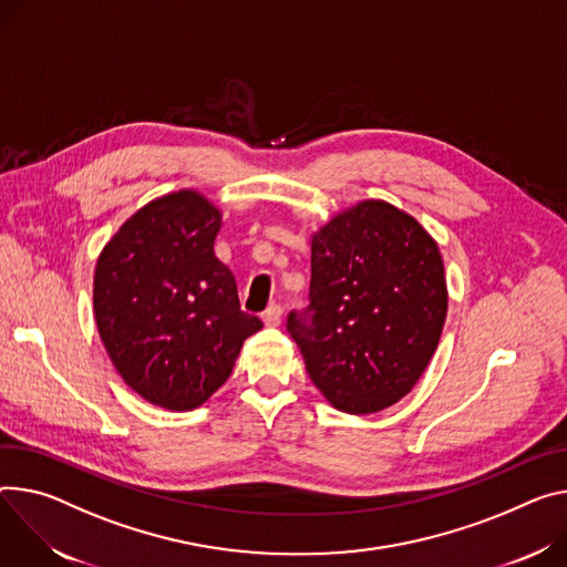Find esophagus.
<instances>
[{
  "label": "esophagus",
  "mask_w": 567,
  "mask_h": 567,
  "mask_svg": "<svg viewBox=\"0 0 567 567\" xmlns=\"http://www.w3.org/2000/svg\"><path fill=\"white\" fill-rule=\"evenodd\" d=\"M280 319H282V307H280V305H271L267 312H262V321H265V326H269V328L280 326Z\"/></svg>",
  "instance_id": "1"
}]
</instances>
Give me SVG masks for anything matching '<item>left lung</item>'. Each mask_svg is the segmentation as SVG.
I'll use <instances>...</instances> for the list:
<instances>
[{
  "instance_id": "1",
  "label": "left lung",
  "mask_w": 567,
  "mask_h": 567,
  "mask_svg": "<svg viewBox=\"0 0 567 567\" xmlns=\"http://www.w3.org/2000/svg\"><path fill=\"white\" fill-rule=\"evenodd\" d=\"M447 315L443 257L386 200H362L312 235L310 305L287 317L317 389L346 414H375L421 380Z\"/></svg>"
}]
</instances>
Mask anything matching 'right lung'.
I'll return each instance as SVG.
<instances>
[{
	"instance_id": "right-lung-1",
	"label": "right lung",
	"mask_w": 567,
	"mask_h": 567,
	"mask_svg": "<svg viewBox=\"0 0 567 567\" xmlns=\"http://www.w3.org/2000/svg\"><path fill=\"white\" fill-rule=\"evenodd\" d=\"M219 208L178 189L140 208L101 250L94 321L122 380L151 404L200 406L233 373L262 321L241 312L215 255Z\"/></svg>"
}]
</instances>
